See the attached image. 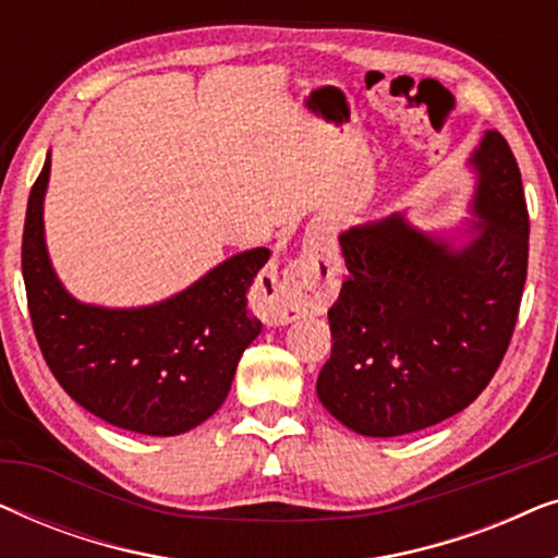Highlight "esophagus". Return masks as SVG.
Returning <instances> with one entry per match:
<instances>
[{"label": "esophagus", "mask_w": 558, "mask_h": 558, "mask_svg": "<svg viewBox=\"0 0 558 558\" xmlns=\"http://www.w3.org/2000/svg\"><path fill=\"white\" fill-rule=\"evenodd\" d=\"M338 284V254L323 235L304 246L302 256L284 266L279 277L264 279L256 289V310L271 325L300 319L304 312L327 302Z\"/></svg>", "instance_id": "34e87169"}]
</instances>
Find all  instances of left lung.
I'll use <instances>...</instances> for the list:
<instances>
[{
  "instance_id": "obj_1",
  "label": "left lung",
  "mask_w": 558,
  "mask_h": 558,
  "mask_svg": "<svg viewBox=\"0 0 558 558\" xmlns=\"http://www.w3.org/2000/svg\"><path fill=\"white\" fill-rule=\"evenodd\" d=\"M468 216L418 228L403 213L340 233L348 279L327 312L323 407L363 437H403L460 414L490 384L513 335L529 266L521 172L487 129L468 159Z\"/></svg>"
}]
</instances>
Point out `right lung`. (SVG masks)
Returning <instances> with one entry per match:
<instances>
[{
    "instance_id": "add662e5",
    "label": "right lung",
    "mask_w": 558,
    "mask_h": 558,
    "mask_svg": "<svg viewBox=\"0 0 558 558\" xmlns=\"http://www.w3.org/2000/svg\"><path fill=\"white\" fill-rule=\"evenodd\" d=\"M50 151L27 201L22 277L40 350L75 403L119 429L178 437L210 418L231 391L262 323L246 292L269 262L248 248L193 284L142 307H104L68 292L45 241Z\"/></svg>"
}]
</instances>
